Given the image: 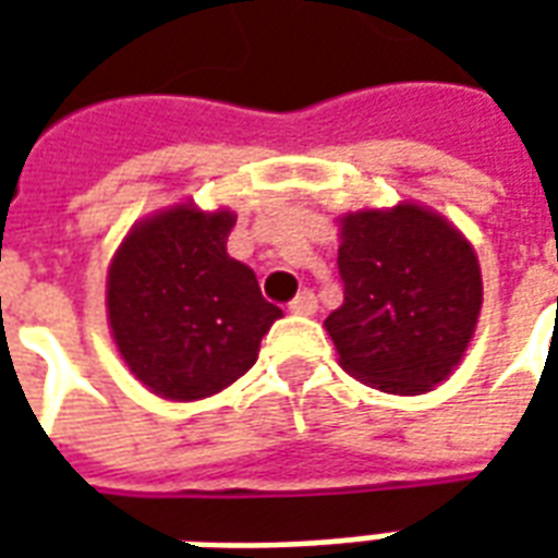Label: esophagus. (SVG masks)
Instances as JSON below:
<instances>
[{
	"label": "esophagus",
	"mask_w": 558,
	"mask_h": 558,
	"mask_svg": "<svg viewBox=\"0 0 558 558\" xmlns=\"http://www.w3.org/2000/svg\"><path fill=\"white\" fill-rule=\"evenodd\" d=\"M290 311L299 316H311L316 314V295L311 290H302L295 299L290 302Z\"/></svg>",
	"instance_id": "esophagus-1"
}]
</instances>
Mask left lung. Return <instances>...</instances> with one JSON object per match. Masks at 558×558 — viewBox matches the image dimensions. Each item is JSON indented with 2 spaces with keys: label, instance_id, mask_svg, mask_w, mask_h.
Wrapping results in <instances>:
<instances>
[{
  "label": "left lung",
  "instance_id": "left-lung-1",
  "mask_svg": "<svg viewBox=\"0 0 558 558\" xmlns=\"http://www.w3.org/2000/svg\"><path fill=\"white\" fill-rule=\"evenodd\" d=\"M343 304L328 314L340 367L388 395H424L451 376L481 314L466 235L418 203L340 218Z\"/></svg>",
  "mask_w": 558,
  "mask_h": 558
}]
</instances>
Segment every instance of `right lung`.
Masks as SVG:
<instances>
[{
	"instance_id": "right-lung-1",
	"label": "right lung",
	"mask_w": 558,
	"mask_h": 558,
	"mask_svg": "<svg viewBox=\"0 0 558 558\" xmlns=\"http://www.w3.org/2000/svg\"><path fill=\"white\" fill-rule=\"evenodd\" d=\"M235 215L182 203L140 220L107 275V316L131 374L163 400H199L256 362L280 316L256 275L227 254Z\"/></svg>"
}]
</instances>
